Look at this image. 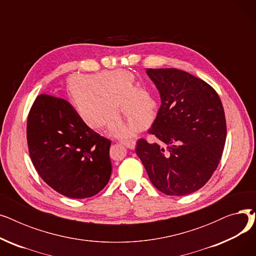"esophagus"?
I'll use <instances>...</instances> for the list:
<instances>
[{"label":"esophagus","instance_id":"obj_1","mask_svg":"<svg viewBox=\"0 0 256 256\" xmlns=\"http://www.w3.org/2000/svg\"><path fill=\"white\" fill-rule=\"evenodd\" d=\"M126 148H130V150H135L136 147V141H132V142H124L122 143Z\"/></svg>","mask_w":256,"mask_h":256}]
</instances>
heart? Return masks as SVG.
Segmentation results:
<instances>
[{
	"instance_id": "obj_1",
	"label": "heart",
	"mask_w": 256,
	"mask_h": 256,
	"mask_svg": "<svg viewBox=\"0 0 256 256\" xmlns=\"http://www.w3.org/2000/svg\"><path fill=\"white\" fill-rule=\"evenodd\" d=\"M66 93L86 126L98 132L106 128L119 139H130L134 135L118 117L120 106L137 132L148 128L156 115L152 93L144 88L137 89L135 76L124 70L72 76L66 82Z\"/></svg>"
}]
</instances>
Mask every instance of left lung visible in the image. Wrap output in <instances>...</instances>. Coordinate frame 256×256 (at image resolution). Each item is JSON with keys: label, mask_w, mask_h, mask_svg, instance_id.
<instances>
[{"label": "left lung", "mask_w": 256, "mask_h": 256, "mask_svg": "<svg viewBox=\"0 0 256 256\" xmlns=\"http://www.w3.org/2000/svg\"><path fill=\"white\" fill-rule=\"evenodd\" d=\"M26 141L40 178L66 197H92L110 180L111 141L86 126L63 98H36L26 121Z\"/></svg>", "instance_id": "left-lung-1"}]
</instances>
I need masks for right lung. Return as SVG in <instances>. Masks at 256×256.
Masks as SVG:
<instances>
[{
  "mask_svg": "<svg viewBox=\"0 0 256 256\" xmlns=\"http://www.w3.org/2000/svg\"><path fill=\"white\" fill-rule=\"evenodd\" d=\"M160 106L148 130L158 142L140 139L136 154L152 184L170 196L201 189L217 169L226 140V120L218 93L176 68H147Z\"/></svg>",
  "mask_w": 256,
  "mask_h": 256,
  "instance_id": "obj_1",
  "label": "right lung"
}]
</instances>
